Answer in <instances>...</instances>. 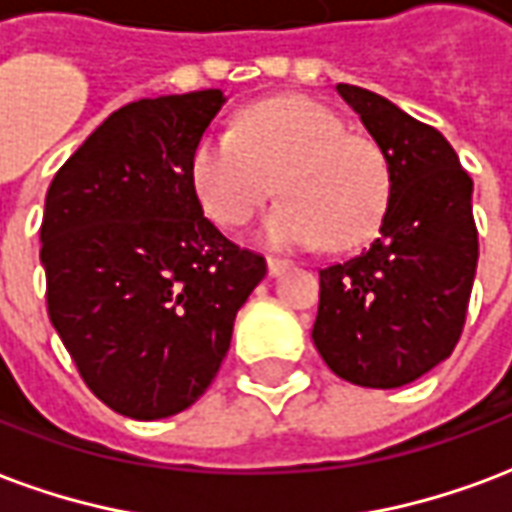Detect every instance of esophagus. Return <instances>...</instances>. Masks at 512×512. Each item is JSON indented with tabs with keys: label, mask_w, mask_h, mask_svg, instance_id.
<instances>
[{
	"label": "esophagus",
	"mask_w": 512,
	"mask_h": 512,
	"mask_svg": "<svg viewBox=\"0 0 512 512\" xmlns=\"http://www.w3.org/2000/svg\"><path fill=\"white\" fill-rule=\"evenodd\" d=\"M289 264H292V261H289V259H278V256H267V272H270L272 278H275V275H281V272L286 270Z\"/></svg>",
	"instance_id": "1"
}]
</instances>
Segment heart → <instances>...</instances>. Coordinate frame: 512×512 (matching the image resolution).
<instances>
[{"label":"heart","instance_id":"1","mask_svg":"<svg viewBox=\"0 0 512 512\" xmlns=\"http://www.w3.org/2000/svg\"><path fill=\"white\" fill-rule=\"evenodd\" d=\"M190 179L220 226H242L267 204L264 237L283 248L324 242L357 248L382 226L393 174L374 138L349 133L333 108L308 98H275L245 111L234 133H207L193 149Z\"/></svg>","mask_w":512,"mask_h":512}]
</instances>
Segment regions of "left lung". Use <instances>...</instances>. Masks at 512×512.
Wrapping results in <instances>:
<instances>
[{
  "label": "left lung",
  "mask_w": 512,
  "mask_h": 512,
  "mask_svg": "<svg viewBox=\"0 0 512 512\" xmlns=\"http://www.w3.org/2000/svg\"><path fill=\"white\" fill-rule=\"evenodd\" d=\"M390 160L382 234L319 272L313 343L335 376L393 390L428 374L461 338L477 270L472 177L431 125L376 92L338 84Z\"/></svg>",
  "instance_id": "left-lung-1"
}]
</instances>
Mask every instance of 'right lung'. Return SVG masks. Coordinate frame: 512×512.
<instances>
[{
  "mask_svg": "<svg viewBox=\"0 0 512 512\" xmlns=\"http://www.w3.org/2000/svg\"><path fill=\"white\" fill-rule=\"evenodd\" d=\"M220 89L144 98L100 125L46 193L48 319L114 412L160 420L196 404L229 352L267 261L204 218L193 149Z\"/></svg>",
  "mask_w": 512,
  "mask_h": 512,
  "instance_id": "obj_1",
  "label": "right lung"
}]
</instances>
